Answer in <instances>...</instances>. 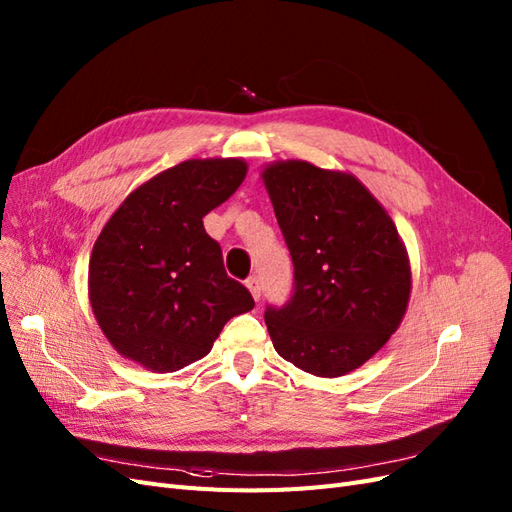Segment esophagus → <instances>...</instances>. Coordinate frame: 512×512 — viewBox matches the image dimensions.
I'll list each match as a JSON object with an SVG mask.
<instances>
[{
  "instance_id": "esophagus-1",
  "label": "esophagus",
  "mask_w": 512,
  "mask_h": 512,
  "mask_svg": "<svg viewBox=\"0 0 512 512\" xmlns=\"http://www.w3.org/2000/svg\"><path fill=\"white\" fill-rule=\"evenodd\" d=\"M245 286L250 288V292H252V297L258 301L260 299V292H262V282H260V277L258 275H250L247 277V282H245Z\"/></svg>"
}]
</instances>
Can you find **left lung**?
<instances>
[{
    "label": "left lung",
    "mask_w": 512,
    "mask_h": 512,
    "mask_svg": "<svg viewBox=\"0 0 512 512\" xmlns=\"http://www.w3.org/2000/svg\"><path fill=\"white\" fill-rule=\"evenodd\" d=\"M294 265L290 299L267 305L282 359L333 378L371 359L410 297V265L393 220L361 181L309 162L262 173Z\"/></svg>",
    "instance_id": "8db88e82"
}]
</instances>
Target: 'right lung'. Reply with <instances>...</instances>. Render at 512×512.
<instances>
[{
  "label": "right lung",
  "mask_w": 512,
  "mask_h": 512,
  "mask_svg": "<svg viewBox=\"0 0 512 512\" xmlns=\"http://www.w3.org/2000/svg\"><path fill=\"white\" fill-rule=\"evenodd\" d=\"M241 160H188L134 190L89 260V301L117 352L151 371H177L209 354L254 299L226 275L203 218L245 179Z\"/></svg>",
  "instance_id": "right-lung-1"
}]
</instances>
